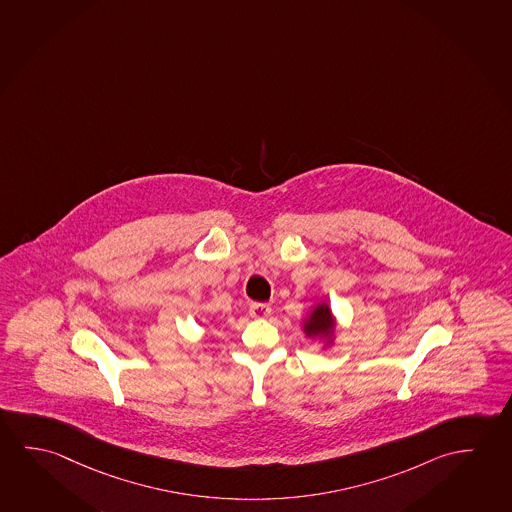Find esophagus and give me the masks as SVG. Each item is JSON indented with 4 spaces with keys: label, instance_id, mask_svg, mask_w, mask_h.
<instances>
[{
    "label": "esophagus",
    "instance_id": "obj_1",
    "mask_svg": "<svg viewBox=\"0 0 512 512\" xmlns=\"http://www.w3.org/2000/svg\"><path fill=\"white\" fill-rule=\"evenodd\" d=\"M270 311H272V308L268 304H263V302H252L251 308H249L252 318H267Z\"/></svg>",
    "mask_w": 512,
    "mask_h": 512
}]
</instances>
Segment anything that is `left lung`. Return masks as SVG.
Instances as JSON below:
<instances>
[{"label": "left lung", "mask_w": 512, "mask_h": 512, "mask_svg": "<svg viewBox=\"0 0 512 512\" xmlns=\"http://www.w3.org/2000/svg\"><path fill=\"white\" fill-rule=\"evenodd\" d=\"M304 333L309 338L320 336V338H325L327 343H331L334 333V317L331 308L325 302H320L311 311L308 320L304 322Z\"/></svg>", "instance_id": "1"}]
</instances>
